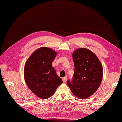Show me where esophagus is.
Here are the masks:
<instances>
[{"instance_id":"1","label":"esophagus","mask_w":122,"mask_h":122,"mask_svg":"<svg viewBox=\"0 0 122 122\" xmlns=\"http://www.w3.org/2000/svg\"><path fill=\"white\" fill-rule=\"evenodd\" d=\"M62 81H63L64 82H66V81H67V76H65V77H62Z\"/></svg>"}]
</instances>
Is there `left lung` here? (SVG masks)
Masks as SVG:
<instances>
[{
    "label": "left lung",
    "instance_id": "8db88e82",
    "mask_svg": "<svg viewBox=\"0 0 122 122\" xmlns=\"http://www.w3.org/2000/svg\"><path fill=\"white\" fill-rule=\"evenodd\" d=\"M74 73L67 84L72 93L80 99L94 94L102 81L103 68L100 61L92 51L86 48L77 49L72 54Z\"/></svg>",
    "mask_w": 122,
    "mask_h": 122
}]
</instances>
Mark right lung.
<instances>
[{"label":"right lung","mask_w":122,"mask_h":122,"mask_svg":"<svg viewBox=\"0 0 122 122\" xmlns=\"http://www.w3.org/2000/svg\"><path fill=\"white\" fill-rule=\"evenodd\" d=\"M56 53L49 48L36 50L28 59L24 70L26 83L33 93L42 99L50 97L62 79L52 66Z\"/></svg>","instance_id":"1"}]
</instances>
